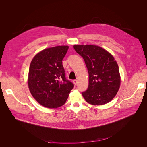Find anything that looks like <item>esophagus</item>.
<instances>
[{
	"label": "esophagus",
	"mask_w": 147,
	"mask_h": 147,
	"mask_svg": "<svg viewBox=\"0 0 147 147\" xmlns=\"http://www.w3.org/2000/svg\"><path fill=\"white\" fill-rule=\"evenodd\" d=\"M73 83H74L75 85H76L77 84H78V81H77V80H73Z\"/></svg>",
	"instance_id": "esophagus-1"
}]
</instances>
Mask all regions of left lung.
<instances>
[{
    "instance_id": "left-lung-1",
    "label": "left lung",
    "mask_w": 147,
    "mask_h": 147,
    "mask_svg": "<svg viewBox=\"0 0 147 147\" xmlns=\"http://www.w3.org/2000/svg\"><path fill=\"white\" fill-rule=\"evenodd\" d=\"M75 51L83 58L89 74L88 87L82 95L92 105L110 102L120 87L119 70L113 56L100 47L74 45Z\"/></svg>"
}]
</instances>
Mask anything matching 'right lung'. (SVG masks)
<instances>
[{"mask_svg":"<svg viewBox=\"0 0 147 147\" xmlns=\"http://www.w3.org/2000/svg\"><path fill=\"white\" fill-rule=\"evenodd\" d=\"M69 47L56 46L43 50L30 64L28 87L32 96L40 104L48 108L63 105L74 84L65 76L62 59Z\"/></svg>","mask_w":147,"mask_h":147,"instance_id":"obj_1","label":"right lung"}]
</instances>
